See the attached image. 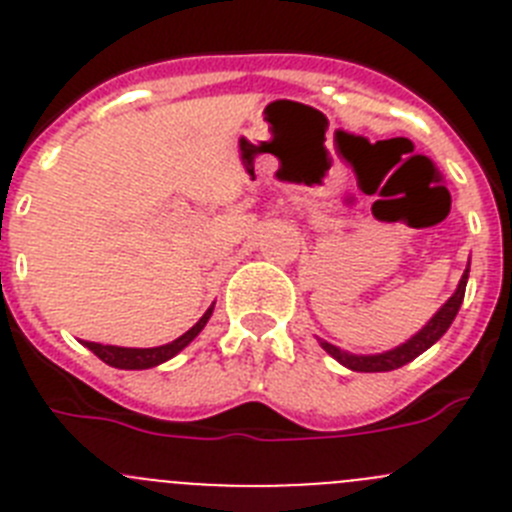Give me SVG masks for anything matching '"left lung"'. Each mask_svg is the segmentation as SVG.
<instances>
[{
  "mask_svg": "<svg viewBox=\"0 0 512 512\" xmlns=\"http://www.w3.org/2000/svg\"><path fill=\"white\" fill-rule=\"evenodd\" d=\"M467 279H469V264L467 269H464V274H461L459 279V287H456L454 295L449 297V300L443 302L441 307H438V312L433 315L428 323L423 325V328L415 333V336H410L408 341L400 343V346L390 348V351H382V354H351V351H343V348L333 346V343L323 341V338H318L320 346L328 351L333 359L338 361V364H343L346 369H351V372H392V369H400V366L410 364L413 359H418L423 351H428V348L433 346V343L438 341V338L449 330V325L454 323L456 312H459L461 302H464V289H467Z\"/></svg>",
  "mask_w": 512,
  "mask_h": 512,
  "instance_id": "8db88e82",
  "label": "left lung"
}]
</instances>
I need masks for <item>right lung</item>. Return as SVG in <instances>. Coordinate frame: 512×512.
I'll return each instance as SVG.
<instances>
[{"mask_svg":"<svg viewBox=\"0 0 512 512\" xmlns=\"http://www.w3.org/2000/svg\"><path fill=\"white\" fill-rule=\"evenodd\" d=\"M212 310H215V305L207 307L205 315H202V318L197 320L187 333H184V336H179L171 343H164V346L122 348V346H102V343H92V341H84V346H87L94 356H99L104 364L115 366V369H151V366H158V364H164V361L174 359L179 351H184L194 338L200 336L202 328L207 325V320L212 318Z\"/></svg>","mask_w":512,"mask_h":512,"instance_id":"add662e5","label":"right lung"}]
</instances>
